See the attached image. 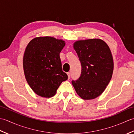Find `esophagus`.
<instances>
[{
  "label": "esophagus",
  "mask_w": 134,
  "mask_h": 134,
  "mask_svg": "<svg viewBox=\"0 0 134 134\" xmlns=\"http://www.w3.org/2000/svg\"><path fill=\"white\" fill-rule=\"evenodd\" d=\"M67 75H68V77H69V79H70V78H71V73L70 72H67Z\"/></svg>",
  "instance_id": "obj_1"
}]
</instances>
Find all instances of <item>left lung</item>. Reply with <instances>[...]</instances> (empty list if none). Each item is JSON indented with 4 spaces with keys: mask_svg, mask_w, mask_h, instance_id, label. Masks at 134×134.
Here are the masks:
<instances>
[{
    "mask_svg": "<svg viewBox=\"0 0 134 134\" xmlns=\"http://www.w3.org/2000/svg\"><path fill=\"white\" fill-rule=\"evenodd\" d=\"M74 48L78 56L81 76L72 81L76 92L82 99H94L101 95L112 78L113 58L109 47L100 39L75 42Z\"/></svg>",
    "mask_w": 134,
    "mask_h": 134,
    "instance_id": "1",
    "label": "left lung"
}]
</instances>
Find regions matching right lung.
<instances>
[{"label":"right lung","instance_id":"right-lung-1","mask_svg":"<svg viewBox=\"0 0 134 134\" xmlns=\"http://www.w3.org/2000/svg\"><path fill=\"white\" fill-rule=\"evenodd\" d=\"M64 46V41L51 37H36L28 44L23 60L25 75L37 95L51 97L62 82L68 79L60 58Z\"/></svg>","mask_w":134,"mask_h":134}]
</instances>
